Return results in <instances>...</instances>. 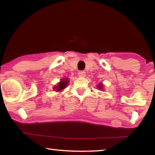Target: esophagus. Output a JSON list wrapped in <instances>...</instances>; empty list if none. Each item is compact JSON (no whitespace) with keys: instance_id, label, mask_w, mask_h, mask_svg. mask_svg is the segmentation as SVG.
<instances>
[{"instance_id":"esophagus-1","label":"esophagus","mask_w":155,"mask_h":155,"mask_svg":"<svg viewBox=\"0 0 155 155\" xmlns=\"http://www.w3.org/2000/svg\"><path fill=\"white\" fill-rule=\"evenodd\" d=\"M86 75V73L84 71H80L78 72V76L80 78H84Z\"/></svg>"}]
</instances>
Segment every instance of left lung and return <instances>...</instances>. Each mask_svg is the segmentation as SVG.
Instances as JSON below:
<instances>
[{
    "instance_id": "8db88e82",
    "label": "left lung",
    "mask_w": 155,
    "mask_h": 155,
    "mask_svg": "<svg viewBox=\"0 0 155 155\" xmlns=\"http://www.w3.org/2000/svg\"><path fill=\"white\" fill-rule=\"evenodd\" d=\"M103 84L102 83H99V84H97V87L99 89V90H103Z\"/></svg>"
}]
</instances>
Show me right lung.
Instances as JSON below:
<instances>
[{
	"label": "right lung",
	"mask_w": 155,
	"mask_h": 155,
	"mask_svg": "<svg viewBox=\"0 0 155 155\" xmlns=\"http://www.w3.org/2000/svg\"><path fill=\"white\" fill-rule=\"evenodd\" d=\"M68 82H69L68 78L61 79V81L58 83V84L56 86H54L53 89H54L56 92H61V91L64 90V89L68 85Z\"/></svg>",
	"instance_id": "add662e5"
}]
</instances>
